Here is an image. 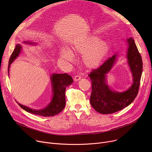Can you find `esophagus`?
Here are the masks:
<instances>
[{"instance_id": "obj_1", "label": "esophagus", "mask_w": 152, "mask_h": 152, "mask_svg": "<svg viewBox=\"0 0 152 152\" xmlns=\"http://www.w3.org/2000/svg\"><path fill=\"white\" fill-rule=\"evenodd\" d=\"M81 78V76H79V75H76V76L74 77L75 81H79V80H80Z\"/></svg>"}]
</instances>
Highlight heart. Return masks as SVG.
<instances>
[{"label": "heart", "mask_w": 152, "mask_h": 152, "mask_svg": "<svg viewBox=\"0 0 152 152\" xmlns=\"http://www.w3.org/2000/svg\"><path fill=\"white\" fill-rule=\"evenodd\" d=\"M73 50L77 53H83L82 62L84 66L94 69L98 67L107 55L109 45L106 41L100 40L99 37L91 35L76 41L73 45ZM60 55L61 58L68 61L73 60L71 52L65 48L60 49Z\"/></svg>", "instance_id": "obj_1"}]
</instances>
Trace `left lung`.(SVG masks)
I'll use <instances>...</instances> for the list:
<instances>
[{
  "instance_id": "obj_1",
  "label": "left lung",
  "mask_w": 152,
  "mask_h": 152,
  "mask_svg": "<svg viewBox=\"0 0 152 152\" xmlns=\"http://www.w3.org/2000/svg\"><path fill=\"white\" fill-rule=\"evenodd\" d=\"M127 58L133 77V84L128 89L123 92H115L107 84L106 75L115 63L116 54L89 75L92 82L90 102L95 110L100 113L111 114L123 110L131 104L138 94L142 73V57L132 37L127 39Z\"/></svg>"
}]
</instances>
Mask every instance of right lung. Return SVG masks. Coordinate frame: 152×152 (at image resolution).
<instances>
[{
  "instance_id": "right-lung-1",
  "label": "right lung",
  "mask_w": 152,
  "mask_h": 152,
  "mask_svg": "<svg viewBox=\"0 0 152 152\" xmlns=\"http://www.w3.org/2000/svg\"><path fill=\"white\" fill-rule=\"evenodd\" d=\"M24 42L28 44H34V43L31 42ZM21 49L22 47L21 45L17 44L15 46V49L10 56V58L9 62V66H8V73H9L10 65L19 55ZM50 79L52 84V91L53 94V98L51 102L45 108L38 110H33L28 107L24 106L17 102L19 106H20V107L23 110L26 111L27 112L42 116H53L60 113L63 108H65L66 104V88L67 86L72 84L73 79L70 75H68L67 73L53 74L51 76Z\"/></svg>"
}]
</instances>
